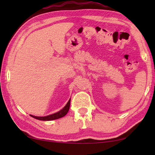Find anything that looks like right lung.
I'll use <instances>...</instances> for the list:
<instances>
[{
  "label": "right lung",
  "mask_w": 155,
  "mask_h": 155,
  "mask_svg": "<svg viewBox=\"0 0 155 155\" xmlns=\"http://www.w3.org/2000/svg\"><path fill=\"white\" fill-rule=\"evenodd\" d=\"M70 99L69 100V101L68 102L66 105H65L64 108H63L61 110H60L59 111L55 113V114L47 115V116H44V117L34 116V115H30L31 117H33L37 120H43V121H50V120H57L65 116V115L68 114V112L69 111V109H70Z\"/></svg>",
  "instance_id": "1"
}]
</instances>
